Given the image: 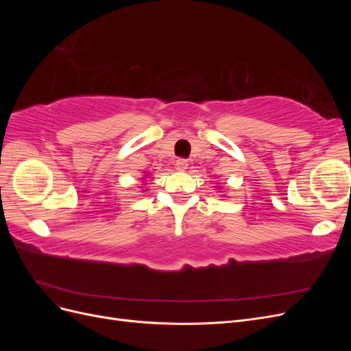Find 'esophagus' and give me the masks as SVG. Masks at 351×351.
<instances>
[{"mask_svg": "<svg viewBox=\"0 0 351 351\" xmlns=\"http://www.w3.org/2000/svg\"><path fill=\"white\" fill-rule=\"evenodd\" d=\"M187 167H189V162H187V159H177V162H176V168L178 169V171H186L187 169Z\"/></svg>", "mask_w": 351, "mask_h": 351, "instance_id": "1", "label": "esophagus"}]
</instances>
